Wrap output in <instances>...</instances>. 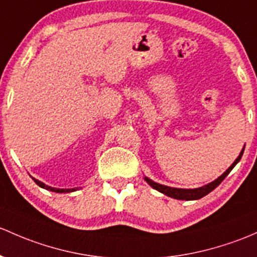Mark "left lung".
<instances>
[{
	"label": "left lung",
	"instance_id": "8db88e82",
	"mask_svg": "<svg viewBox=\"0 0 257 257\" xmlns=\"http://www.w3.org/2000/svg\"><path fill=\"white\" fill-rule=\"evenodd\" d=\"M242 153H244V149L241 150V153H240V155L237 156V159L235 161H234V164L231 165L230 167H229L228 170H226L225 172H224L223 175H221L220 177H218L217 180L213 181V182H210L209 185H206L203 186V187H199V188H194V190H183V188H174V187H167V186H164V185H160V183H156L154 182V181L149 180L148 177H145V181H147L148 183L153 188H155V190H158L159 192L166 194V196L169 197H172V198H176V199H185V201H193V199H199L202 198V197L207 196L208 193L212 192L213 190H214L217 186L220 185L221 181L224 180L226 176L229 175V172L231 171V170L234 169V166L239 163L240 159H241L242 156Z\"/></svg>",
	"mask_w": 257,
	"mask_h": 257
}]
</instances>
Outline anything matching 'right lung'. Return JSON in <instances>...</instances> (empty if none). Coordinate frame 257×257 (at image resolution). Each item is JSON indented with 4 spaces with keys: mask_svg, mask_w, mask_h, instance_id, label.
Masks as SVG:
<instances>
[{
    "mask_svg": "<svg viewBox=\"0 0 257 257\" xmlns=\"http://www.w3.org/2000/svg\"><path fill=\"white\" fill-rule=\"evenodd\" d=\"M34 182L37 183L39 187L42 188H45V190H49V191H53V192H56V193H65V192H72V191H75V188H70V190H64V188H54V187H50V186H47L44 185L43 182H40V181L36 180V178H33Z\"/></svg>",
    "mask_w": 257,
    "mask_h": 257,
    "instance_id": "1",
    "label": "right lung"
}]
</instances>
